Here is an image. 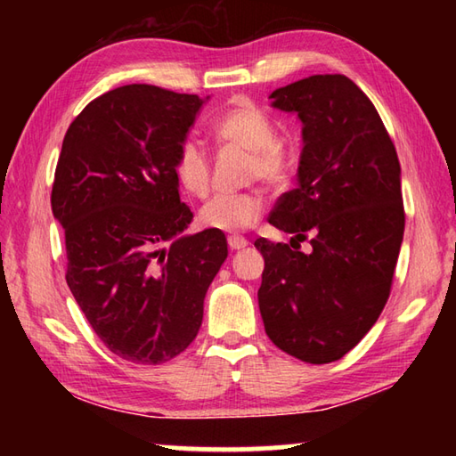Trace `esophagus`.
Segmentation results:
<instances>
[{"instance_id":"34e87169","label":"esophagus","mask_w":456,"mask_h":456,"mask_svg":"<svg viewBox=\"0 0 456 456\" xmlns=\"http://www.w3.org/2000/svg\"><path fill=\"white\" fill-rule=\"evenodd\" d=\"M227 243H229V249H231V251L245 249V247L249 245V241H247V239L241 237V235H231V237L227 239Z\"/></svg>"}]
</instances>
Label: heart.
Listing matches in <instances>:
<instances>
[{
  "mask_svg": "<svg viewBox=\"0 0 456 456\" xmlns=\"http://www.w3.org/2000/svg\"><path fill=\"white\" fill-rule=\"evenodd\" d=\"M213 136L221 146L249 152L245 167L247 181L259 179L273 189L283 187L289 179V165L285 152L277 144V130L257 106L239 100L215 120ZM173 171L181 187L192 197H205L211 184V165L203 146L184 141L175 157ZM265 209V197L259 189H249L233 195H217L207 200L199 211L200 225L215 231L249 229L256 225Z\"/></svg>",
  "mask_w": 456,
  "mask_h": 456,
  "instance_id": "b5f03b06",
  "label": "heart"
}]
</instances>
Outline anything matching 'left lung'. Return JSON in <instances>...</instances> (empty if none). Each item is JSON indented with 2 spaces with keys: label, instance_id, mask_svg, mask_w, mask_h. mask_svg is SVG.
Wrapping results in <instances>:
<instances>
[{
  "label": "left lung",
  "instance_id": "left-lung-1",
  "mask_svg": "<svg viewBox=\"0 0 456 456\" xmlns=\"http://www.w3.org/2000/svg\"><path fill=\"white\" fill-rule=\"evenodd\" d=\"M302 120L297 189L269 223L304 253L259 237L257 291L265 331L289 356L328 364L348 354L382 314L404 235L400 163L380 114L342 74H315L272 92ZM289 241V243H291Z\"/></svg>",
  "mask_w": 456,
  "mask_h": 456
}]
</instances>
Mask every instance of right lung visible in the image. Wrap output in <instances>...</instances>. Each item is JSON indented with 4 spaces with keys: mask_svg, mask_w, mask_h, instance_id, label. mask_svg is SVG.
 <instances>
[{
    "mask_svg": "<svg viewBox=\"0 0 456 456\" xmlns=\"http://www.w3.org/2000/svg\"><path fill=\"white\" fill-rule=\"evenodd\" d=\"M207 100L128 84L92 100L61 142L52 213L68 288L106 348L134 364L187 350L227 259L221 231L183 233L192 213L173 171Z\"/></svg>",
    "mask_w": 456,
    "mask_h": 456,
    "instance_id": "add662e5",
    "label": "right lung"
}]
</instances>
